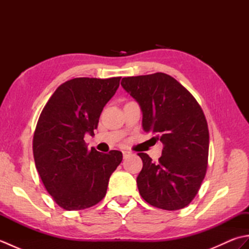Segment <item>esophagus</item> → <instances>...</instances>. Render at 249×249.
I'll list each match as a JSON object with an SVG mask.
<instances>
[{
    "instance_id": "1",
    "label": "esophagus",
    "mask_w": 249,
    "mask_h": 249,
    "mask_svg": "<svg viewBox=\"0 0 249 249\" xmlns=\"http://www.w3.org/2000/svg\"><path fill=\"white\" fill-rule=\"evenodd\" d=\"M122 153H123V157H124V158H127V157L131 154V153L128 152V151H123Z\"/></svg>"
}]
</instances>
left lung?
I'll use <instances>...</instances> for the list:
<instances>
[{
	"label": "left lung",
	"instance_id": "left-lung-1",
	"mask_svg": "<svg viewBox=\"0 0 249 249\" xmlns=\"http://www.w3.org/2000/svg\"><path fill=\"white\" fill-rule=\"evenodd\" d=\"M121 84L140 105L142 127L163 144L157 163L145 153L138 154L143 162L137 178L141 197L162 210L185 208L199 192L208 168L210 136L202 109L167 73L126 77Z\"/></svg>",
	"mask_w": 249,
	"mask_h": 249
}]
</instances>
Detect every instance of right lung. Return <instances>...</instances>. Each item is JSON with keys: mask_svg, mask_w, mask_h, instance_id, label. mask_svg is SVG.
Returning a JSON list of instances; mask_svg holds the SVG:
<instances>
[{"mask_svg": "<svg viewBox=\"0 0 249 249\" xmlns=\"http://www.w3.org/2000/svg\"><path fill=\"white\" fill-rule=\"evenodd\" d=\"M121 77L75 78L55 89L37 122L33 154L44 186L67 211L97 204L123 154L100 153L83 138L94 135L104 107L115 94Z\"/></svg>", "mask_w": 249, "mask_h": 249, "instance_id": "1", "label": "right lung"}]
</instances>
